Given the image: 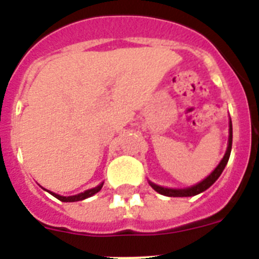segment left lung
<instances>
[{
  "mask_svg": "<svg viewBox=\"0 0 259 259\" xmlns=\"http://www.w3.org/2000/svg\"><path fill=\"white\" fill-rule=\"evenodd\" d=\"M231 149H232V122H231V119H230V136H228V146H227V150H226V154H224L221 163L215 167V170L207 176L206 179H203L202 182L193 185V187H189V188H184V189L164 188V187H159V185L150 182L149 184L152 185V188L154 189V191H157L158 193L163 194V196H167V197H191V196H196V194L201 193V192L206 191L207 188H210V187L217 182V179H218L219 176H221V174L223 172L224 167H226V164H227L228 159H230Z\"/></svg>",
  "mask_w": 259,
  "mask_h": 259,
  "instance_id": "left-lung-1",
  "label": "left lung"
}]
</instances>
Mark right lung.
<instances>
[{
	"label": "right lung",
	"mask_w": 259,
	"mask_h": 259,
	"mask_svg": "<svg viewBox=\"0 0 259 259\" xmlns=\"http://www.w3.org/2000/svg\"><path fill=\"white\" fill-rule=\"evenodd\" d=\"M102 185H104V183H101L100 185H97L96 188H92V189H88V191L83 192V193H79V194H75V196H70V197H63V196H59V194L57 193H53V192H49L50 194H53L54 197L58 198L59 201H62V202H75V201H81V200H85V198L88 197H92L93 194H96L97 192L101 191Z\"/></svg>",
	"instance_id": "add662e5"
}]
</instances>
